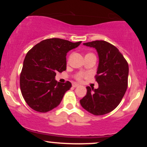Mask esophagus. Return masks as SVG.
Returning <instances> with one entry per match:
<instances>
[{
    "label": "esophagus",
    "instance_id": "obj_1",
    "mask_svg": "<svg viewBox=\"0 0 147 147\" xmlns=\"http://www.w3.org/2000/svg\"><path fill=\"white\" fill-rule=\"evenodd\" d=\"M79 86V84H77V83H72V87L76 88V87H78Z\"/></svg>",
    "mask_w": 147,
    "mask_h": 147
}]
</instances>
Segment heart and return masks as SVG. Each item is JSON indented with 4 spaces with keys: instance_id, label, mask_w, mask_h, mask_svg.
Listing matches in <instances>:
<instances>
[{
    "instance_id": "b5f03b06",
    "label": "heart",
    "mask_w": 147,
    "mask_h": 147,
    "mask_svg": "<svg viewBox=\"0 0 147 147\" xmlns=\"http://www.w3.org/2000/svg\"><path fill=\"white\" fill-rule=\"evenodd\" d=\"M84 76H86V74L82 73V72H79V73H78L77 75H76V79H77V80L81 81L84 78Z\"/></svg>"
}]
</instances>
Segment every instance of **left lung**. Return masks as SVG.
<instances>
[{
	"label": "left lung",
	"instance_id": "obj_1",
	"mask_svg": "<svg viewBox=\"0 0 147 147\" xmlns=\"http://www.w3.org/2000/svg\"><path fill=\"white\" fill-rule=\"evenodd\" d=\"M95 48L99 56L95 79L97 89L86 87L87 93L80 100L82 107L95 115H102L113 111L119 105L128 86L129 64L119 50L105 41L84 43Z\"/></svg>",
	"mask_w": 147,
	"mask_h": 147
}]
</instances>
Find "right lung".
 <instances>
[{
	"instance_id": "add662e5",
	"label": "right lung",
	"mask_w": 147,
	"mask_h": 147,
	"mask_svg": "<svg viewBox=\"0 0 147 147\" xmlns=\"http://www.w3.org/2000/svg\"><path fill=\"white\" fill-rule=\"evenodd\" d=\"M81 43L48 38L28 52L20 75V88L23 98L31 109L46 113L59 106L72 84L68 81L63 84L57 82L56 72L66 70L67 53Z\"/></svg>"
}]
</instances>
